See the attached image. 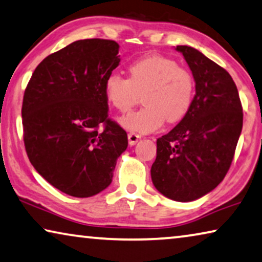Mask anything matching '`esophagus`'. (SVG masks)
I'll use <instances>...</instances> for the list:
<instances>
[{
    "label": "esophagus",
    "mask_w": 262,
    "mask_h": 262,
    "mask_svg": "<svg viewBox=\"0 0 262 262\" xmlns=\"http://www.w3.org/2000/svg\"><path fill=\"white\" fill-rule=\"evenodd\" d=\"M141 139V136H140L139 134H136V133H129L128 134V140H129V144L130 146H134V144L138 143L139 140Z\"/></svg>",
    "instance_id": "obj_1"
}]
</instances>
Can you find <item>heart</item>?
<instances>
[{"label": "heart", "mask_w": 262, "mask_h": 262, "mask_svg": "<svg viewBox=\"0 0 262 262\" xmlns=\"http://www.w3.org/2000/svg\"><path fill=\"white\" fill-rule=\"evenodd\" d=\"M129 77L111 73L103 83L104 96L116 111L126 113L139 102L146 104L120 119L121 126L136 133L154 132L167 120L180 121L193 103L195 82L188 69L162 55H148L128 67Z\"/></svg>", "instance_id": "obj_1"}]
</instances>
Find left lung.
<instances>
[{
	"mask_svg": "<svg viewBox=\"0 0 262 262\" xmlns=\"http://www.w3.org/2000/svg\"><path fill=\"white\" fill-rule=\"evenodd\" d=\"M195 81L189 111L156 141L150 175L168 199L188 202L213 190L227 174L243 129L244 113L232 76L188 46H178Z\"/></svg>",
	"mask_w": 262,
	"mask_h": 262,
	"instance_id": "left-lung-1",
	"label": "left lung"
}]
</instances>
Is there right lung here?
I'll return each mask as SVG.
<instances>
[{
    "label": "right lung",
    "mask_w": 262,
    "mask_h": 262,
    "mask_svg": "<svg viewBox=\"0 0 262 262\" xmlns=\"http://www.w3.org/2000/svg\"><path fill=\"white\" fill-rule=\"evenodd\" d=\"M119 48L102 38L73 42L37 66L25 91L23 141L29 161L70 196L106 189L116 160L127 149V133L108 118L103 91L120 63Z\"/></svg>",
    "instance_id": "1"
}]
</instances>
